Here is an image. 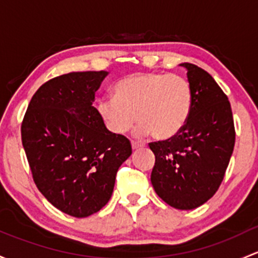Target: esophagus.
I'll return each mask as SVG.
<instances>
[{
	"instance_id": "obj_1",
	"label": "esophagus",
	"mask_w": 258,
	"mask_h": 258,
	"mask_svg": "<svg viewBox=\"0 0 258 258\" xmlns=\"http://www.w3.org/2000/svg\"><path fill=\"white\" fill-rule=\"evenodd\" d=\"M131 145H132V148H134V150H138V148L143 147V146L141 145V143H138V142H135V141H132V142H131Z\"/></svg>"
}]
</instances>
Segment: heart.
I'll list each match as a JSON object with an SVG mask.
<instances>
[{"mask_svg":"<svg viewBox=\"0 0 258 258\" xmlns=\"http://www.w3.org/2000/svg\"><path fill=\"white\" fill-rule=\"evenodd\" d=\"M193 107V89L181 77L137 73L118 80L113 96L97 104L100 117L115 135L128 131L136 118L138 136L168 140L185 126Z\"/></svg>","mask_w":258,"mask_h":258,"instance_id":"1","label":"heart"}]
</instances>
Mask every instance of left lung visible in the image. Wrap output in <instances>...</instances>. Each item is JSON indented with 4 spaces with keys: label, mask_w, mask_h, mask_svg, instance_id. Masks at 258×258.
Here are the masks:
<instances>
[{
    "label": "left lung",
    "mask_w": 258,
    "mask_h": 258,
    "mask_svg": "<svg viewBox=\"0 0 258 258\" xmlns=\"http://www.w3.org/2000/svg\"><path fill=\"white\" fill-rule=\"evenodd\" d=\"M193 89V107L174 137L150 143L156 156L151 181L163 202L191 210L218 191L235 146L229 99L209 73L181 63Z\"/></svg>",
    "instance_id": "left-lung-1"
}]
</instances>
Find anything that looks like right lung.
I'll return each instance as SVG.
<instances>
[{
  "label": "right lung",
  "mask_w": 258,
  "mask_h": 258,
  "mask_svg": "<svg viewBox=\"0 0 258 258\" xmlns=\"http://www.w3.org/2000/svg\"><path fill=\"white\" fill-rule=\"evenodd\" d=\"M107 72H78L43 84L22 122V143L33 180L68 215L86 218L110 200L131 143L110 132L93 106Z\"/></svg>",
  "instance_id": "1"
}]
</instances>
